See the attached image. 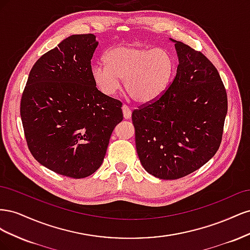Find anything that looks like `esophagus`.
Segmentation results:
<instances>
[{
    "label": "esophagus",
    "instance_id": "1",
    "mask_svg": "<svg viewBox=\"0 0 250 250\" xmlns=\"http://www.w3.org/2000/svg\"><path fill=\"white\" fill-rule=\"evenodd\" d=\"M122 111H123V116L125 119H130L131 118V109L129 108L128 105L124 104L122 106Z\"/></svg>",
    "mask_w": 250,
    "mask_h": 250
}]
</instances>
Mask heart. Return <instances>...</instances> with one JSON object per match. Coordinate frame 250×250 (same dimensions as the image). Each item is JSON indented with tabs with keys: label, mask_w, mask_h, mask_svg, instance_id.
<instances>
[{
	"label": "heart",
	"mask_w": 250,
	"mask_h": 250,
	"mask_svg": "<svg viewBox=\"0 0 250 250\" xmlns=\"http://www.w3.org/2000/svg\"><path fill=\"white\" fill-rule=\"evenodd\" d=\"M105 63L92 69L95 84L106 96L117 93L124 79L126 92L134 101L148 103L167 89L175 71V62L165 49H151L137 43H120L105 54Z\"/></svg>",
	"instance_id": "b5f03b06"
}]
</instances>
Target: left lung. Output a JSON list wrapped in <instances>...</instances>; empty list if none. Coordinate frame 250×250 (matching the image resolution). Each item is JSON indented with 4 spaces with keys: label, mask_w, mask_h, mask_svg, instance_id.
Returning a JSON list of instances; mask_svg holds the SVG:
<instances>
[{
    "label": "left lung",
    "mask_w": 250,
    "mask_h": 250,
    "mask_svg": "<svg viewBox=\"0 0 250 250\" xmlns=\"http://www.w3.org/2000/svg\"><path fill=\"white\" fill-rule=\"evenodd\" d=\"M175 42L179 64L157 99L132 111L135 147L151 175L185 177L208 163L222 141L228 95L215 65L200 51Z\"/></svg>",
    "instance_id": "8db88e82"
}]
</instances>
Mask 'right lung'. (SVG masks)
<instances>
[{
  "mask_svg": "<svg viewBox=\"0 0 250 250\" xmlns=\"http://www.w3.org/2000/svg\"><path fill=\"white\" fill-rule=\"evenodd\" d=\"M94 34H75L34 63L21 99L28 148L60 175L84 178L100 168L122 102L97 88L90 60Z\"/></svg>",
  "mask_w": 250,
  "mask_h": 250,
  "instance_id": "obj_1",
  "label": "right lung"
}]
</instances>
